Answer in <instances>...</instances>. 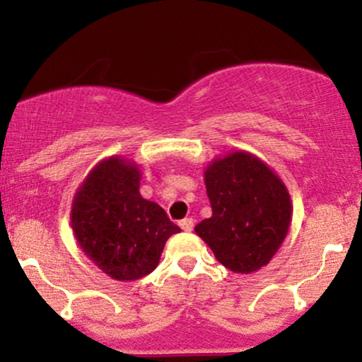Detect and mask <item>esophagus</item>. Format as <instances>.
Returning a JSON list of instances; mask_svg holds the SVG:
<instances>
[{
  "instance_id": "1",
  "label": "esophagus",
  "mask_w": 362,
  "mask_h": 362,
  "mask_svg": "<svg viewBox=\"0 0 362 362\" xmlns=\"http://www.w3.org/2000/svg\"><path fill=\"white\" fill-rule=\"evenodd\" d=\"M178 224H180V228H182V230H184V231H192V230H194V219H192V218L182 219V221L178 223Z\"/></svg>"
}]
</instances>
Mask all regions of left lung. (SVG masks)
I'll use <instances>...</instances> for the list:
<instances>
[{
    "label": "left lung",
    "mask_w": 362,
    "mask_h": 362,
    "mask_svg": "<svg viewBox=\"0 0 362 362\" xmlns=\"http://www.w3.org/2000/svg\"><path fill=\"white\" fill-rule=\"evenodd\" d=\"M213 216L195 226L214 257L236 274H252L279 250L291 224L286 185L260 158L235 151L204 173Z\"/></svg>",
    "instance_id": "8db88e82"
}]
</instances>
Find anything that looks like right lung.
Returning a JSON list of instances; mask_svg holds the SVG:
<instances>
[{
    "label": "right lung",
    "instance_id": "add662e5",
    "mask_svg": "<svg viewBox=\"0 0 362 362\" xmlns=\"http://www.w3.org/2000/svg\"><path fill=\"white\" fill-rule=\"evenodd\" d=\"M138 165L100 161L71 206V226L85 255L112 279L136 281L156 269L165 242L180 231L156 202L139 194Z\"/></svg>",
    "mask_w": 362,
    "mask_h": 362
}]
</instances>
